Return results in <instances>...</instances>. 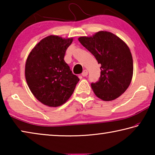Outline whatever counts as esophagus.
I'll return each mask as SVG.
<instances>
[{
  "label": "esophagus",
  "instance_id": "obj_1",
  "mask_svg": "<svg viewBox=\"0 0 155 155\" xmlns=\"http://www.w3.org/2000/svg\"><path fill=\"white\" fill-rule=\"evenodd\" d=\"M87 74H88V71H87V70H84V71H83V73H82V76H83V77H86V76H87Z\"/></svg>",
  "mask_w": 155,
  "mask_h": 155
}]
</instances>
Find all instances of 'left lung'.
<instances>
[{
  "label": "left lung",
  "mask_w": 155,
  "mask_h": 155,
  "mask_svg": "<svg viewBox=\"0 0 155 155\" xmlns=\"http://www.w3.org/2000/svg\"><path fill=\"white\" fill-rule=\"evenodd\" d=\"M78 41L101 65L99 81L91 84L94 93L104 101L118 98L127 90L133 78V57L127 44L105 31L90 37H80Z\"/></svg>",
  "instance_id": "left-lung-1"
}]
</instances>
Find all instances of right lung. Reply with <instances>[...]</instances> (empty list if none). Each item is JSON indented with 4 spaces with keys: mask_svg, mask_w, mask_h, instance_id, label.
I'll list each match as a JSON object with an SVG mask.
<instances>
[{
    "mask_svg": "<svg viewBox=\"0 0 155 155\" xmlns=\"http://www.w3.org/2000/svg\"><path fill=\"white\" fill-rule=\"evenodd\" d=\"M73 38L48 35L31 50L25 64V78L33 96L44 104H64L74 92L79 81L64 61Z\"/></svg>",
    "mask_w": 155,
    "mask_h": 155,
    "instance_id": "right-lung-1",
    "label": "right lung"
}]
</instances>
